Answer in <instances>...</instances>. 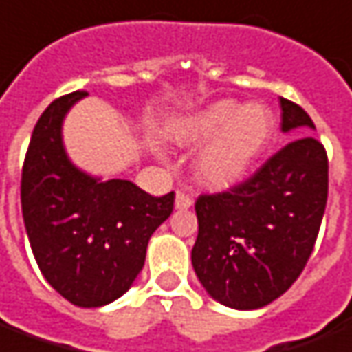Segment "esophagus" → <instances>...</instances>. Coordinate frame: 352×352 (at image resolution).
<instances>
[{"instance_id": "34e87169", "label": "esophagus", "mask_w": 352, "mask_h": 352, "mask_svg": "<svg viewBox=\"0 0 352 352\" xmlns=\"http://www.w3.org/2000/svg\"><path fill=\"white\" fill-rule=\"evenodd\" d=\"M192 206V196L184 190H177L175 194V208L177 210H188Z\"/></svg>"}]
</instances>
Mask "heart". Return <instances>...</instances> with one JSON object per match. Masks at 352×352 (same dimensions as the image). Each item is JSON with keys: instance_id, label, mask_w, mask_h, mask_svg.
<instances>
[{"instance_id": "heart-1", "label": "heart", "mask_w": 352, "mask_h": 352, "mask_svg": "<svg viewBox=\"0 0 352 352\" xmlns=\"http://www.w3.org/2000/svg\"><path fill=\"white\" fill-rule=\"evenodd\" d=\"M274 116L263 104L217 100L196 116L177 122L173 141L194 144L211 139L198 154L194 171L204 186L223 190L240 183L259 160L274 135Z\"/></svg>"}]
</instances>
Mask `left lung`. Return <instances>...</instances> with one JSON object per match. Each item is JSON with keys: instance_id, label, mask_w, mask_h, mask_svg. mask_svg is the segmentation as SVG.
I'll list each match as a JSON object with an SVG mask.
<instances>
[{"instance_id": "1", "label": "left lung", "mask_w": 352, "mask_h": 352, "mask_svg": "<svg viewBox=\"0 0 352 352\" xmlns=\"http://www.w3.org/2000/svg\"><path fill=\"white\" fill-rule=\"evenodd\" d=\"M282 131H297L244 183L196 200V276L215 301L252 311L299 278L328 200V156L303 108L280 97ZM304 137L301 138L300 135Z\"/></svg>"}]
</instances>
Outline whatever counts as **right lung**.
I'll return each instance as SVG.
<instances>
[{
  "label": "right lung",
  "instance_id": "add662e5",
  "mask_svg": "<svg viewBox=\"0 0 352 352\" xmlns=\"http://www.w3.org/2000/svg\"><path fill=\"white\" fill-rule=\"evenodd\" d=\"M85 95H65L39 116L22 166L21 204L41 274L70 303L91 309L131 287L175 194L156 198L131 181H100L74 166L63 144V120Z\"/></svg>",
  "mask_w": 352,
  "mask_h": 352
}]
</instances>
